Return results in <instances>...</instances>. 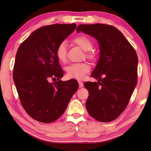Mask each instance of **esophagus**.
Instances as JSON below:
<instances>
[{"instance_id": "esophagus-1", "label": "esophagus", "mask_w": 151, "mask_h": 151, "mask_svg": "<svg viewBox=\"0 0 151 151\" xmlns=\"http://www.w3.org/2000/svg\"><path fill=\"white\" fill-rule=\"evenodd\" d=\"M78 84H79V88H82L84 87V84L82 81H78Z\"/></svg>"}]
</instances>
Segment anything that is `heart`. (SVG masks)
Segmentation results:
<instances>
[{
    "mask_svg": "<svg viewBox=\"0 0 151 151\" xmlns=\"http://www.w3.org/2000/svg\"><path fill=\"white\" fill-rule=\"evenodd\" d=\"M74 43L82 49L84 52V56L88 60H94L96 54L91 49L93 43L89 38L86 36H78L73 40ZM56 56L60 62L65 63L67 57V44L65 41L61 42L57 46L56 49ZM91 69V67L87 62H80L70 63L65 67L67 76L69 78L82 79Z\"/></svg>",
    "mask_w": 151,
    "mask_h": 151,
    "instance_id": "obj_1",
    "label": "heart"
}]
</instances>
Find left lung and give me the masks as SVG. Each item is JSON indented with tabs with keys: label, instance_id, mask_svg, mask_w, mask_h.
I'll use <instances>...</instances> for the list:
<instances>
[{
	"label": "left lung",
	"instance_id": "obj_1",
	"mask_svg": "<svg viewBox=\"0 0 151 151\" xmlns=\"http://www.w3.org/2000/svg\"><path fill=\"white\" fill-rule=\"evenodd\" d=\"M76 31L94 37L100 47V58L91 75L98 82L84 83L89 92L86 109L96 120L111 122L127 108L137 84L136 50L111 25L80 24Z\"/></svg>",
	"mask_w": 151,
	"mask_h": 151
}]
</instances>
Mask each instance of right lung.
<instances>
[{
  "mask_svg": "<svg viewBox=\"0 0 151 151\" xmlns=\"http://www.w3.org/2000/svg\"><path fill=\"white\" fill-rule=\"evenodd\" d=\"M76 27L75 23L41 27L21 43L16 54L13 78L19 100L27 113L41 123L60 118L78 89L76 80H60L63 72L56 56L57 46Z\"/></svg>",
  "mask_w": 151,
  "mask_h": 151,
  "instance_id": "right-lung-1",
  "label": "right lung"
}]
</instances>
